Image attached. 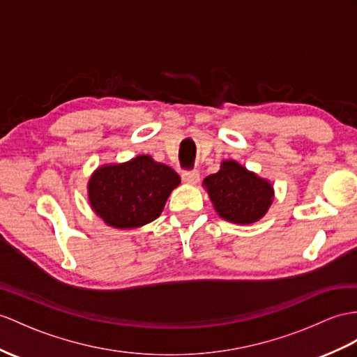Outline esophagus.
<instances>
[{"instance_id": "obj_1", "label": "esophagus", "mask_w": 357, "mask_h": 357, "mask_svg": "<svg viewBox=\"0 0 357 357\" xmlns=\"http://www.w3.org/2000/svg\"><path fill=\"white\" fill-rule=\"evenodd\" d=\"M181 180H183L186 185H197L199 181V172L198 171H186L181 174Z\"/></svg>"}]
</instances>
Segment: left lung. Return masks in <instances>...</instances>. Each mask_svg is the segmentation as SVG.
Returning a JSON list of instances; mask_svg holds the SVG:
<instances>
[{
  "label": "left lung",
  "mask_w": 357,
  "mask_h": 357,
  "mask_svg": "<svg viewBox=\"0 0 357 357\" xmlns=\"http://www.w3.org/2000/svg\"><path fill=\"white\" fill-rule=\"evenodd\" d=\"M203 186L220 218L233 224L260 221L274 202V188L269 180L236 160H222L220 171L207 176Z\"/></svg>",
  "instance_id": "8db88e82"
}]
</instances>
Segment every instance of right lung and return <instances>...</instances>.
<instances>
[{"mask_svg":"<svg viewBox=\"0 0 357 357\" xmlns=\"http://www.w3.org/2000/svg\"><path fill=\"white\" fill-rule=\"evenodd\" d=\"M180 181L168 165L139 154L95 169L88 181V198L92 211L110 227L132 230L159 218Z\"/></svg>","mask_w":357,"mask_h":357,"instance_id":"obj_1","label":"right lung"}]
</instances>
